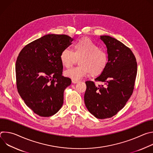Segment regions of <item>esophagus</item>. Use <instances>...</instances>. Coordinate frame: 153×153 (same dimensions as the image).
<instances>
[{"label": "esophagus", "instance_id": "obj_1", "mask_svg": "<svg viewBox=\"0 0 153 153\" xmlns=\"http://www.w3.org/2000/svg\"><path fill=\"white\" fill-rule=\"evenodd\" d=\"M72 82L73 83H77L79 82V80H72Z\"/></svg>", "mask_w": 153, "mask_h": 153}]
</instances>
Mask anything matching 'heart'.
Here are the masks:
<instances>
[{
  "mask_svg": "<svg viewBox=\"0 0 153 153\" xmlns=\"http://www.w3.org/2000/svg\"><path fill=\"white\" fill-rule=\"evenodd\" d=\"M99 48L95 42L85 37L75 42L73 51L68 49L63 50L60 55L63 67H70L76 59L79 58V66L65 71V76L77 80L89 73L93 77L100 75L107 66L108 59L107 53Z\"/></svg>",
  "mask_w": 153,
  "mask_h": 153,
  "instance_id": "b5f03b06",
  "label": "heart"
}]
</instances>
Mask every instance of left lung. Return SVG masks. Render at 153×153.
<instances>
[{
  "instance_id": "left-lung-1",
  "label": "left lung",
  "mask_w": 153,
  "mask_h": 153,
  "mask_svg": "<svg viewBox=\"0 0 153 153\" xmlns=\"http://www.w3.org/2000/svg\"><path fill=\"white\" fill-rule=\"evenodd\" d=\"M107 48L108 64L94 80L105 83L97 86L86 81L84 95L88 110L97 119L110 118L124 107L133 93L137 75L136 59L129 48L115 38L101 36Z\"/></svg>"
}]
</instances>
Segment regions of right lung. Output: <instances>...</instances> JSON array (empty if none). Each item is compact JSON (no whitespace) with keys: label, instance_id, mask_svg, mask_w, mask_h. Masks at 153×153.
Masks as SVG:
<instances>
[{"label":"right lung","instance_id":"1","mask_svg":"<svg viewBox=\"0 0 153 153\" xmlns=\"http://www.w3.org/2000/svg\"><path fill=\"white\" fill-rule=\"evenodd\" d=\"M72 40L67 35L47 34L26 45L17 57L18 93L27 106L41 117L51 116L62 106L64 90L71 80L62 75L60 55Z\"/></svg>","mask_w":153,"mask_h":153}]
</instances>
